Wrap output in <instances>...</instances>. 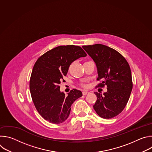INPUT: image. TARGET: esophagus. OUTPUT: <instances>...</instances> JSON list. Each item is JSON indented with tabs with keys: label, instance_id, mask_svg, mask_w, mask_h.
Instances as JSON below:
<instances>
[{
	"label": "esophagus",
	"instance_id": "34e87169",
	"mask_svg": "<svg viewBox=\"0 0 152 152\" xmlns=\"http://www.w3.org/2000/svg\"><path fill=\"white\" fill-rule=\"evenodd\" d=\"M88 94H89V92H88V91H83V92H82V94H83V96H85V95Z\"/></svg>",
	"mask_w": 152,
	"mask_h": 152
}]
</instances>
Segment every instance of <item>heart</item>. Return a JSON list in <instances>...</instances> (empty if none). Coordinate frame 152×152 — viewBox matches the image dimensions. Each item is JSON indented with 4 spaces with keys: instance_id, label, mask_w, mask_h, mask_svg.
Segmentation results:
<instances>
[{
    "instance_id": "b5f03b06",
    "label": "heart",
    "mask_w": 152,
    "mask_h": 152,
    "mask_svg": "<svg viewBox=\"0 0 152 152\" xmlns=\"http://www.w3.org/2000/svg\"><path fill=\"white\" fill-rule=\"evenodd\" d=\"M83 87H85H85H86V85H83Z\"/></svg>"
}]
</instances>
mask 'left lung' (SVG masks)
I'll list each match as a JSON object with an SVG mask.
<instances>
[{"label":"left lung","instance_id":"1","mask_svg":"<svg viewBox=\"0 0 152 152\" xmlns=\"http://www.w3.org/2000/svg\"><path fill=\"white\" fill-rule=\"evenodd\" d=\"M83 49L95 62L98 73L97 87L107 86V92H95L97 100L93 106L102 118L110 119L120 114L125 107L133 87L131 68L119 52L105 45L83 46Z\"/></svg>","mask_w":152,"mask_h":152}]
</instances>
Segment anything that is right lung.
Wrapping results in <instances>:
<instances>
[{
    "label": "right lung",
    "mask_w": 152,
    "mask_h": 152,
    "mask_svg": "<svg viewBox=\"0 0 152 152\" xmlns=\"http://www.w3.org/2000/svg\"><path fill=\"white\" fill-rule=\"evenodd\" d=\"M86 53L78 46H60L41 55L35 63L29 82L34 104L41 117L50 123L59 124L69 117L73 103L82 96L73 89L66 96L59 84L70 64Z\"/></svg>",
    "instance_id": "1"
}]
</instances>
